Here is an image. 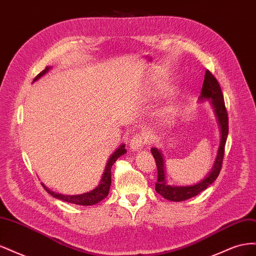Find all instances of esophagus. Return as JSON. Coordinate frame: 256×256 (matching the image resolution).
<instances>
[{
	"label": "esophagus",
	"mask_w": 256,
	"mask_h": 256,
	"mask_svg": "<svg viewBox=\"0 0 256 256\" xmlns=\"http://www.w3.org/2000/svg\"><path fill=\"white\" fill-rule=\"evenodd\" d=\"M148 141V138L144 134H138L130 140V148L138 152L143 148V146Z\"/></svg>",
	"instance_id": "esophagus-1"
}]
</instances>
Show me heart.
<instances>
[{
    "label": "heart",
    "mask_w": 256,
    "mask_h": 256,
    "mask_svg": "<svg viewBox=\"0 0 256 256\" xmlns=\"http://www.w3.org/2000/svg\"><path fill=\"white\" fill-rule=\"evenodd\" d=\"M170 92V90L166 88V86H164V85L161 84H156L152 86V94L154 96V97H162V96H166L168 95ZM176 106H168V108H166L164 110V114L166 116H173L176 114Z\"/></svg>",
    "instance_id": "1"
}]
</instances>
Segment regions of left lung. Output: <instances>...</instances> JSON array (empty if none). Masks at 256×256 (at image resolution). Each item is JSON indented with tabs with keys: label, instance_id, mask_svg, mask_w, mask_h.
<instances>
[{
	"label": "left lung",
	"instance_id": "8db88e82",
	"mask_svg": "<svg viewBox=\"0 0 256 256\" xmlns=\"http://www.w3.org/2000/svg\"><path fill=\"white\" fill-rule=\"evenodd\" d=\"M204 100H209L214 108V114L220 126L221 138L218 154H216L212 171L207 174V176L203 180H200V182L192 186L168 184V182L166 180L164 161L162 152L158 148H156V147H152L150 150L154 161H156V166L158 170V180L156 182V188L154 189H156V191L160 196H162L168 200H173V202H182V200H186L198 196V193L204 191L208 186H210L216 180V177H218L221 171L222 161L224 157V147H226V138L228 134V118L220 84L209 70H206L205 72L202 92H200V102H204Z\"/></svg>",
	"mask_w": 256,
	"mask_h": 256
}]
</instances>
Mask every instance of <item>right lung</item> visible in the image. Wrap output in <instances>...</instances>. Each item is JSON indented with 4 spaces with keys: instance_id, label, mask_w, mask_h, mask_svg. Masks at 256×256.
Here are the masks:
<instances>
[{
    "instance_id": "obj_1",
    "label": "right lung",
    "mask_w": 256,
    "mask_h": 256,
    "mask_svg": "<svg viewBox=\"0 0 256 256\" xmlns=\"http://www.w3.org/2000/svg\"><path fill=\"white\" fill-rule=\"evenodd\" d=\"M51 67L47 66L46 67L44 70H42L40 74H37L35 76L34 81H37L38 79L42 76L46 72H49V69ZM126 152L125 150V145L122 144L118 150H116L112 154L111 157L108 160L106 166L104 168V172L102 175V180H100V184L97 186L95 189H92L90 192L83 193V194H78V196H65V194H58V193L53 192L51 190H49L46 186L42 184L44 188L46 189L49 194H51L53 198H56L58 200H64V202L67 203H72V204H76V205H82V206H90V205H95L97 203H99L100 200H102L104 198L108 196L110 191V186H111V168L112 166L114 164V162L118 160L120 156H122Z\"/></svg>"
}]
</instances>
